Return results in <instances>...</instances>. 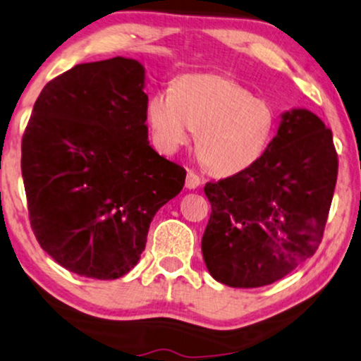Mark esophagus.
Wrapping results in <instances>:
<instances>
[{
  "label": "esophagus",
  "instance_id": "1",
  "mask_svg": "<svg viewBox=\"0 0 361 361\" xmlns=\"http://www.w3.org/2000/svg\"><path fill=\"white\" fill-rule=\"evenodd\" d=\"M200 185H202V180H200L198 175H195L193 171L186 173V181H185L186 188H188V190H195V188H198Z\"/></svg>",
  "mask_w": 361,
  "mask_h": 361
}]
</instances>
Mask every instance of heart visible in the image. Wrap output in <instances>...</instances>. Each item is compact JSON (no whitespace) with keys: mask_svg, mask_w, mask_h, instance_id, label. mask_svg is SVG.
<instances>
[{"mask_svg":"<svg viewBox=\"0 0 361 361\" xmlns=\"http://www.w3.org/2000/svg\"><path fill=\"white\" fill-rule=\"evenodd\" d=\"M148 121L163 153H175L196 131V149L208 170L231 176L248 170L267 152L276 113L268 99L253 97L238 81L186 75L171 90L153 94Z\"/></svg>","mask_w":361,"mask_h":361,"instance_id":"b5f03b06","label":"heart"}]
</instances>
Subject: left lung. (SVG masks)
Here are the masks:
<instances>
[{
    "label": "left lung",
    "mask_w": 361,
    "mask_h": 361,
    "mask_svg": "<svg viewBox=\"0 0 361 361\" xmlns=\"http://www.w3.org/2000/svg\"><path fill=\"white\" fill-rule=\"evenodd\" d=\"M338 175L331 131L305 108L281 113L276 136L248 170L207 183L202 238L209 275L233 288L271 285L313 257Z\"/></svg>",
    "instance_id": "obj_1"
}]
</instances>
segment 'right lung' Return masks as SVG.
I'll return each mask as SVG.
<instances>
[{"mask_svg":"<svg viewBox=\"0 0 361 361\" xmlns=\"http://www.w3.org/2000/svg\"><path fill=\"white\" fill-rule=\"evenodd\" d=\"M145 66L83 63L41 90L21 141L30 221L41 248L80 276L126 275L149 223L186 171L148 141Z\"/></svg>","mask_w":361,"mask_h":361,"instance_id":"obj_1","label":"right lung"}]
</instances>
